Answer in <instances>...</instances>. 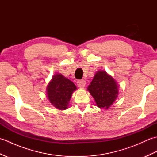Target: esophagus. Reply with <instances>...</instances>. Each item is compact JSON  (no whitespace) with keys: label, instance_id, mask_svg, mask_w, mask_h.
<instances>
[{"label":"esophagus","instance_id":"1","mask_svg":"<svg viewBox=\"0 0 157 157\" xmlns=\"http://www.w3.org/2000/svg\"><path fill=\"white\" fill-rule=\"evenodd\" d=\"M77 84H78V87L79 88H84L86 86V82L82 79V80H78V82H77Z\"/></svg>","mask_w":157,"mask_h":157}]
</instances>
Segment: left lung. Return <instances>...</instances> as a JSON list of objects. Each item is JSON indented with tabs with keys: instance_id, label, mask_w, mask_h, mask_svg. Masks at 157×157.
Listing matches in <instances>:
<instances>
[{
	"instance_id": "8db88e82",
	"label": "left lung",
	"mask_w": 157,
	"mask_h": 157,
	"mask_svg": "<svg viewBox=\"0 0 157 157\" xmlns=\"http://www.w3.org/2000/svg\"><path fill=\"white\" fill-rule=\"evenodd\" d=\"M88 90L99 108L108 109L117 97L118 86L115 79L104 71L96 73Z\"/></svg>"
}]
</instances>
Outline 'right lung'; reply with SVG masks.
I'll use <instances>...</instances> for the list:
<instances>
[{
  "mask_svg": "<svg viewBox=\"0 0 157 157\" xmlns=\"http://www.w3.org/2000/svg\"><path fill=\"white\" fill-rule=\"evenodd\" d=\"M77 89L75 85L61 74L52 77L47 87V96L50 102L60 110L67 109L73 92Z\"/></svg>",
  "mask_w": 157,
  "mask_h": 157,
  "instance_id": "obj_1",
  "label": "right lung"
}]
</instances>
